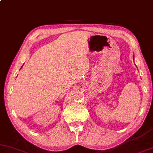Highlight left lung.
<instances>
[{"instance_id": "8db88e82", "label": "left lung", "mask_w": 153, "mask_h": 153, "mask_svg": "<svg viewBox=\"0 0 153 153\" xmlns=\"http://www.w3.org/2000/svg\"><path fill=\"white\" fill-rule=\"evenodd\" d=\"M134 57H133V59H134Z\"/></svg>"}]
</instances>
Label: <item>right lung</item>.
<instances>
[{
	"label": "right lung",
	"mask_w": 153,
	"mask_h": 153,
	"mask_svg": "<svg viewBox=\"0 0 153 153\" xmlns=\"http://www.w3.org/2000/svg\"><path fill=\"white\" fill-rule=\"evenodd\" d=\"M22 67H23V66H22Z\"/></svg>",
	"instance_id": "right-lung-1"
}]
</instances>
